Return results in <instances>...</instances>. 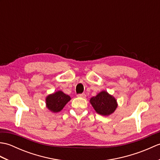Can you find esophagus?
Returning a JSON list of instances; mask_svg holds the SVG:
<instances>
[{"instance_id": "34e87169", "label": "esophagus", "mask_w": 160, "mask_h": 160, "mask_svg": "<svg viewBox=\"0 0 160 160\" xmlns=\"http://www.w3.org/2000/svg\"><path fill=\"white\" fill-rule=\"evenodd\" d=\"M78 97L79 98H86V95L84 93H81V94H78Z\"/></svg>"}]
</instances>
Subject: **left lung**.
Returning <instances> with one entry per match:
<instances>
[{
    "mask_svg": "<svg viewBox=\"0 0 160 160\" xmlns=\"http://www.w3.org/2000/svg\"><path fill=\"white\" fill-rule=\"evenodd\" d=\"M90 103L98 114L104 116L112 114L118 107L117 100L106 91H101L96 96L91 98Z\"/></svg>",
    "mask_w": 160,
    "mask_h": 160,
    "instance_id": "obj_1",
    "label": "left lung"
}]
</instances>
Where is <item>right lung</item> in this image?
<instances>
[{
  "label": "right lung",
  "instance_id": "1",
  "mask_svg": "<svg viewBox=\"0 0 160 160\" xmlns=\"http://www.w3.org/2000/svg\"><path fill=\"white\" fill-rule=\"evenodd\" d=\"M70 100L69 96L64 93L62 91H58L46 98V106L53 113H58L62 109Z\"/></svg>",
  "mask_w": 160,
  "mask_h": 160
}]
</instances>
